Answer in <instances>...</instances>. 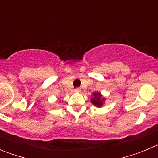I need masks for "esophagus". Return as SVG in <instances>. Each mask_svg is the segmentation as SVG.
I'll return each mask as SVG.
<instances>
[{
  "mask_svg": "<svg viewBox=\"0 0 158 158\" xmlns=\"http://www.w3.org/2000/svg\"><path fill=\"white\" fill-rule=\"evenodd\" d=\"M74 92H76V93H81V88H76V89H74Z\"/></svg>",
  "mask_w": 158,
  "mask_h": 158,
  "instance_id": "esophagus-1",
  "label": "esophagus"
}]
</instances>
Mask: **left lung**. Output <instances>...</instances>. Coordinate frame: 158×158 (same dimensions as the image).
<instances>
[{
	"mask_svg": "<svg viewBox=\"0 0 158 158\" xmlns=\"http://www.w3.org/2000/svg\"><path fill=\"white\" fill-rule=\"evenodd\" d=\"M93 97L91 99V102L93 104V105L97 107H100L104 105L105 98L102 97V95L100 93L95 92V93H93Z\"/></svg>",
	"mask_w": 158,
	"mask_h": 158,
	"instance_id": "8db88e82",
	"label": "left lung"
}]
</instances>
